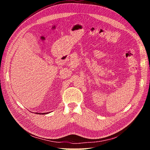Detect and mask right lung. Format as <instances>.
<instances>
[{
    "instance_id": "add662e5",
    "label": "right lung",
    "mask_w": 150,
    "mask_h": 150,
    "mask_svg": "<svg viewBox=\"0 0 150 150\" xmlns=\"http://www.w3.org/2000/svg\"><path fill=\"white\" fill-rule=\"evenodd\" d=\"M50 112H43V113H39V112H35V114H39V115H45V114H48ZM35 113V112H34Z\"/></svg>"
}]
</instances>
